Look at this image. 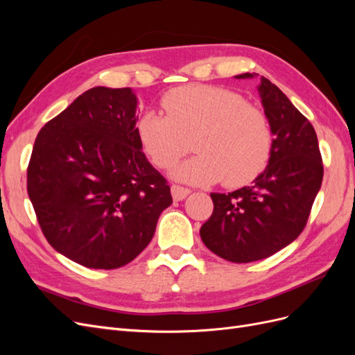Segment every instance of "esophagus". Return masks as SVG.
Masks as SVG:
<instances>
[{
  "mask_svg": "<svg viewBox=\"0 0 355 355\" xmlns=\"http://www.w3.org/2000/svg\"><path fill=\"white\" fill-rule=\"evenodd\" d=\"M189 194H191V189H188V188H184V187H180V185H173V187H171V197H173L175 201L185 200Z\"/></svg>",
  "mask_w": 355,
  "mask_h": 355,
  "instance_id": "obj_1",
  "label": "esophagus"
}]
</instances>
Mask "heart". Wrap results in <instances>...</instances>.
<instances>
[{
	"label": "heart",
	"mask_w": 355,
	"mask_h": 355,
	"mask_svg": "<svg viewBox=\"0 0 355 355\" xmlns=\"http://www.w3.org/2000/svg\"><path fill=\"white\" fill-rule=\"evenodd\" d=\"M166 115L148 111L136 124L144 153L159 168L184 157L192 141L197 155L171 171L188 184L243 187L259 176L270 161L272 130L266 115L239 93L192 84L168 92Z\"/></svg>",
	"instance_id": "1"
}]
</instances>
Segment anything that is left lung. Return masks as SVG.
I'll return each mask as SVG.
<instances>
[{"label":"left lung","instance_id":"1","mask_svg":"<svg viewBox=\"0 0 355 355\" xmlns=\"http://www.w3.org/2000/svg\"><path fill=\"white\" fill-rule=\"evenodd\" d=\"M256 75L245 72L235 78ZM257 92L274 135L270 161L252 187L211 192L213 213L200 230L207 249L235 263L265 259L295 241L323 182L313 124L268 78L261 77Z\"/></svg>","mask_w":355,"mask_h":355}]
</instances>
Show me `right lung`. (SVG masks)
Segmentation results:
<instances>
[{
  "instance_id": "right-lung-1",
  "label": "right lung",
  "mask_w": 355,
  "mask_h": 355,
  "mask_svg": "<svg viewBox=\"0 0 355 355\" xmlns=\"http://www.w3.org/2000/svg\"><path fill=\"white\" fill-rule=\"evenodd\" d=\"M132 89L93 87L41 128L28 196L53 249L94 270L132 262L171 200L142 153Z\"/></svg>"
}]
</instances>
